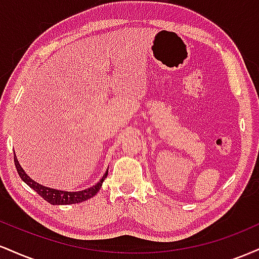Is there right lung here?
<instances>
[{"label":"right lung","mask_w":259,"mask_h":259,"mask_svg":"<svg viewBox=\"0 0 259 259\" xmlns=\"http://www.w3.org/2000/svg\"><path fill=\"white\" fill-rule=\"evenodd\" d=\"M14 164H16L18 174H19V177L22 178V180L24 181L26 185L30 186L34 191H36L37 194L44 198V200H46L49 203L53 204V206H56V204H58V206L59 204H75L94 197V196L100 191L101 186H102V183L105 181L107 175H108V170H107L105 175L102 177V179H101L96 185L89 187V189L81 190V191L69 192V191H62V190L51 189V187L44 186L41 185V184L36 183V181L32 180L31 178L25 173L24 169L20 167L19 160L17 159L16 153H14Z\"/></svg>","instance_id":"right-lung-1"}]
</instances>
